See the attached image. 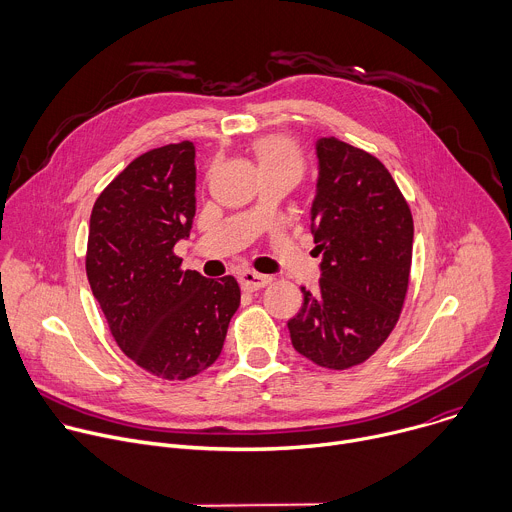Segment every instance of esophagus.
<instances>
[{"instance_id":"esophagus-1","label":"esophagus","mask_w":512,"mask_h":512,"mask_svg":"<svg viewBox=\"0 0 512 512\" xmlns=\"http://www.w3.org/2000/svg\"><path fill=\"white\" fill-rule=\"evenodd\" d=\"M239 279H241V287H243L245 291H257V289H263V287L271 281V277L261 275V273L251 271V269H245V271L239 275Z\"/></svg>"}]
</instances>
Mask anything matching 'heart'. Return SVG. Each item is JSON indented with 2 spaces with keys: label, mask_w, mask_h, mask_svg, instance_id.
<instances>
[{
  "label": "heart",
  "mask_w": 512,
  "mask_h": 512,
  "mask_svg": "<svg viewBox=\"0 0 512 512\" xmlns=\"http://www.w3.org/2000/svg\"><path fill=\"white\" fill-rule=\"evenodd\" d=\"M253 154L259 162L263 176L287 172L300 178L304 172V152L300 143L289 135L269 133L259 137L253 143Z\"/></svg>",
  "instance_id": "heart-1"
}]
</instances>
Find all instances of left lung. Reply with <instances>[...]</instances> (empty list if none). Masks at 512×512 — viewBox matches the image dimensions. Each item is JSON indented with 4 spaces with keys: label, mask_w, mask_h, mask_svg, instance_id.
Returning <instances> with one entry per match:
<instances>
[{
    "label": "left lung",
    "mask_w": 512,
    "mask_h": 512,
    "mask_svg": "<svg viewBox=\"0 0 512 512\" xmlns=\"http://www.w3.org/2000/svg\"><path fill=\"white\" fill-rule=\"evenodd\" d=\"M312 206L322 279L287 322L291 344L322 369L371 358L399 322L411 271L413 216L397 182L373 154L336 137L316 145Z\"/></svg>",
    "instance_id": "left-lung-1"
}]
</instances>
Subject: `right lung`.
Listing matches in <instances>:
<instances>
[{
  "label": "right lung",
  "instance_id": "obj_1",
  "mask_svg": "<svg viewBox=\"0 0 512 512\" xmlns=\"http://www.w3.org/2000/svg\"><path fill=\"white\" fill-rule=\"evenodd\" d=\"M190 141L137 156L95 200L85 267L109 332L137 367L186 381L218 358L241 304L233 275L206 279L174 253L196 212Z\"/></svg>",
  "mask_w": 512,
  "mask_h": 512
}]
</instances>
